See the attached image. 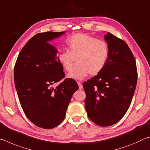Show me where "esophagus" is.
I'll return each instance as SVG.
<instances>
[{
	"instance_id": "obj_1",
	"label": "esophagus",
	"mask_w": 150,
	"mask_h": 150,
	"mask_svg": "<svg viewBox=\"0 0 150 150\" xmlns=\"http://www.w3.org/2000/svg\"><path fill=\"white\" fill-rule=\"evenodd\" d=\"M77 84H78V86H79V89H83V85H81V83L79 81H77Z\"/></svg>"
}]
</instances>
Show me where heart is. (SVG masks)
Masks as SVG:
<instances>
[{
  "instance_id": "obj_1",
  "label": "heart",
  "mask_w": 150,
  "mask_h": 150,
  "mask_svg": "<svg viewBox=\"0 0 150 150\" xmlns=\"http://www.w3.org/2000/svg\"><path fill=\"white\" fill-rule=\"evenodd\" d=\"M68 50L61 51L58 55L59 63L72 79L82 80L89 74L98 75L105 68L109 57V47L105 41L84 33H77L67 40Z\"/></svg>"
}]
</instances>
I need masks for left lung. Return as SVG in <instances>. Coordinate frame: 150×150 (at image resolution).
<instances>
[{"label":"left lung","instance_id":"left-lung-1","mask_svg":"<svg viewBox=\"0 0 150 150\" xmlns=\"http://www.w3.org/2000/svg\"><path fill=\"white\" fill-rule=\"evenodd\" d=\"M109 57L105 68L83 83L87 115L100 126L122 119L132 102L137 80L136 63L126 42L110 33L105 35Z\"/></svg>","mask_w":150,"mask_h":150}]
</instances>
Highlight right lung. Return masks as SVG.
I'll list each match as a JSON object with an SVG mask.
<instances>
[{
	"label": "right lung",
	"mask_w": 150,
	"mask_h": 150,
	"mask_svg": "<svg viewBox=\"0 0 150 150\" xmlns=\"http://www.w3.org/2000/svg\"><path fill=\"white\" fill-rule=\"evenodd\" d=\"M63 32H45L33 36L21 49L14 69L15 85L24 113L30 122L51 129L63 122L71 97L79 89L75 80L65 79L57 49L49 41Z\"/></svg>",
	"instance_id": "obj_1"
}]
</instances>
